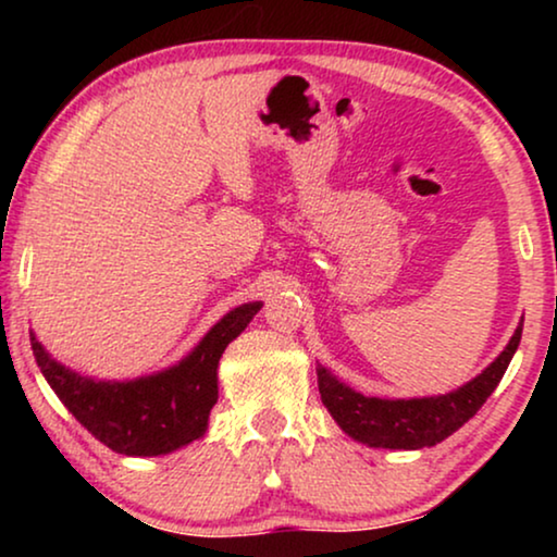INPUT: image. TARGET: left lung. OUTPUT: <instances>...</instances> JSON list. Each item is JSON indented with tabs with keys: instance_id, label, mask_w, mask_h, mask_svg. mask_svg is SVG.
Masks as SVG:
<instances>
[{
	"instance_id": "8db88e82",
	"label": "left lung",
	"mask_w": 557,
	"mask_h": 557,
	"mask_svg": "<svg viewBox=\"0 0 557 557\" xmlns=\"http://www.w3.org/2000/svg\"><path fill=\"white\" fill-rule=\"evenodd\" d=\"M522 339V322L517 324L512 339L502 349L497 360L479 372L467 385L444 395H423V398H370L355 387L342 383L337 375L317 364L319 393L324 408L349 438L370 448H395V451H416V448L436 446L459 431L486 398L499 385Z\"/></svg>"
}]
</instances>
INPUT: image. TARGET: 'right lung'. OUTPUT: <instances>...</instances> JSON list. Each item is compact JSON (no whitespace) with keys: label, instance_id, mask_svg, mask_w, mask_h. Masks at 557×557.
Returning a JSON list of instances; mask_svg holds the SVG:
<instances>
[{"label":"right lung","instance_id":"right-lung-1","mask_svg":"<svg viewBox=\"0 0 557 557\" xmlns=\"http://www.w3.org/2000/svg\"><path fill=\"white\" fill-rule=\"evenodd\" d=\"M261 301L227 311L177 364L134 380H96L58 362L29 332L37 368L83 429L124 456H162L202 438L218 403V364Z\"/></svg>","mask_w":557,"mask_h":557}]
</instances>
